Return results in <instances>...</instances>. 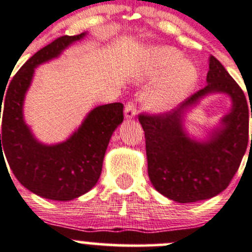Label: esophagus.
<instances>
[{
	"mask_svg": "<svg viewBox=\"0 0 252 252\" xmlns=\"http://www.w3.org/2000/svg\"><path fill=\"white\" fill-rule=\"evenodd\" d=\"M136 113H137V110H136V106H134V104L132 103V101H128L125 106V111H124V115H125L126 120H132V119L136 116Z\"/></svg>",
	"mask_w": 252,
	"mask_h": 252,
	"instance_id": "34e87169",
	"label": "esophagus"
}]
</instances>
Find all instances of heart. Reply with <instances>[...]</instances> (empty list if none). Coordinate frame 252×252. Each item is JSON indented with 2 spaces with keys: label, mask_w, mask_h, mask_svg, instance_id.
Segmentation results:
<instances>
[{
  "label": "heart",
  "mask_w": 252,
  "mask_h": 252,
  "mask_svg": "<svg viewBox=\"0 0 252 252\" xmlns=\"http://www.w3.org/2000/svg\"><path fill=\"white\" fill-rule=\"evenodd\" d=\"M197 69L179 50L170 46L149 47L138 67L141 81L160 83L148 94L146 106L151 113L164 114L175 108L197 81Z\"/></svg>",
  "instance_id": "heart-1"
}]
</instances>
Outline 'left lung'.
Here are the masks:
<instances>
[{
    "label": "left lung",
    "instance_id": "left-lung-1",
    "mask_svg": "<svg viewBox=\"0 0 252 252\" xmlns=\"http://www.w3.org/2000/svg\"><path fill=\"white\" fill-rule=\"evenodd\" d=\"M208 62L205 88L169 113L138 118L146 137L149 180L159 193L179 203L208 200L225 190L250 139L252 110L245 94L216 57L210 56ZM211 94L228 95L232 108L218 127L197 140L186 131V114Z\"/></svg>",
    "mask_w": 252,
    "mask_h": 252
}]
</instances>
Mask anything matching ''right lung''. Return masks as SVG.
Instances as JSON below:
<instances>
[{
	"label": "right lung",
	"instance_id": "obj_1",
	"mask_svg": "<svg viewBox=\"0 0 252 252\" xmlns=\"http://www.w3.org/2000/svg\"><path fill=\"white\" fill-rule=\"evenodd\" d=\"M86 35H64L42 47L17 72L6 94H0V160H4V154L17 180L47 200L71 201L95 186L111 136L124 121L121 103L99 105L66 141L45 144L24 120V99L36 67L57 59Z\"/></svg>",
	"mask_w": 252,
	"mask_h": 252
}]
</instances>
